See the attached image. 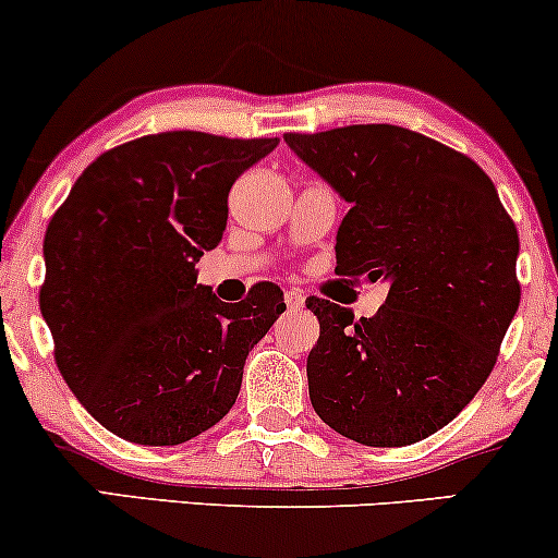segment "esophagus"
I'll return each instance as SVG.
<instances>
[{
    "mask_svg": "<svg viewBox=\"0 0 558 558\" xmlns=\"http://www.w3.org/2000/svg\"><path fill=\"white\" fill-rule=\"evenodd\" d=\"M304 301H306V296L301 291H296V288H288V291H286L288 308H301V306H304Z\"/></svg>",
    "mask_w": 558,
    "mask_h": 558,
    "instance_id": "esophagus-1",
    "label": "esophagus"
}]
</instances>
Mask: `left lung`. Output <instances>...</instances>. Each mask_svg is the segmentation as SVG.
<instances>
[{
    "mask_svg": "<svg viewBox=\"0 0 558 558\" xmlns=\"http://www.w3.org/2000/svg\"><path fill=\"white\" fill-rule=\"evenodd\" d=\"M283 140L351 203L338 270L389 280L368 319L306 299L319 319L306 361L314 411L366 447L426 439L488 379L520 306L514 220L473 158L426 134L353 124Z\"/></svg>",
    "mask_w": 558,
    "mask_h": 558,
    "instance_id": "obj_1",
    "label": "left lung"
}]
</instances>
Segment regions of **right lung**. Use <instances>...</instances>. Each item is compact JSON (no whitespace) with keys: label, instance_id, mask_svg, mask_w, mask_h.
I'll use <instances>...</instances> for the list:
<instances>
[{"label":"right lung","instance_id":"right-lung-1","mask_svg":"<svg viewBox=\"0 0 558 558\" xmlns=\"http://www.w3.org/2000/svg\"><path fill=\"white\" fill-rule=\"evenodd\" d=\"M278 137L160 132L93 160L51 215L38 293L53 361L80 405L134 445L169 447L218 424L244 361L286 312L270 280L223 304L197 286L228 192Z\"/></svg>","mask_w":558,"mask_h":558}]
</instances>
